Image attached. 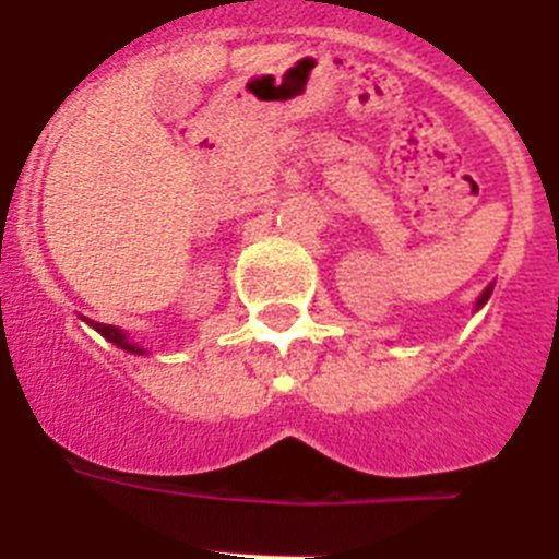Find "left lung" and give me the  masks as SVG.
<instances>
[{
	"label": "left lung",
	"mask_w": 559,
	"mask_h": 559,
	"mask_svg": "<svg viewBox=\"0 0 559 559\" xmlns=\"http://www.w3.org/2000/svg\"><path fill=\"white\" fill-rule=\"evenodd\" d=\"M489 295H491V287H486V289H483V295H480V298H477V304H475V309H480V307H483V304H486V301H489Z\"/></svg>",
	"instance_id": "left-lung-1"
}]
</instances>
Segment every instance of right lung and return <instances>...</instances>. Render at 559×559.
<instances>
[{
    "label": "right lung",
    "instance_id": "obj_1",
    "mask_svg": "<svg viewBox=\"0 0 559 559\" xmlns=\"http://www.w3.org/2000/svg\"><path fill=\"white\" fill-rule=\"evenodd\" d=\"M87 323H91V326L98 332V335H105L107 341H110V344L119 346V349L133 352V355H144L142 346L133 344V341H130V337H128V332H121L119 326H110V323H93V321H87Z\"/></svg>",
    "mask_w": 559,
    "mask_h": 559
}]
</instances>
